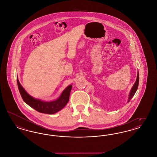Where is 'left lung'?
<instances>
[{
	"label": "left lung",
	"instance_id": "8db88e82",
	"mask_svg": "<svg viewBox=\"0 0 157 157\" xmlns=\"http://www.w3.org/2000/svg\"><path fill=\"white\" fill-rule=\"evenodd\" d=\"M138 85H139V73H138V75H137V78H136V82L134 83L133 87L132 88V89L131 90V92H130V94H129V99H128V102L131 101V99L132 98V97H134V95L136 91V90L138 89Z\"/></svg>",
	"mask_w": 157,
	"mask_h": 157
}]
</instances>
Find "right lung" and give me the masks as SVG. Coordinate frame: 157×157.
I'll list each match as a JSON object with an SVG mask.
<instances>
[{
	"label": "right lung",
	"mask_w": 157,
	"mask_h": 157,
	"mask_svg": "<svg viewBox=\"0 0 157 157\" xmlns=\"http://www.w3.org/2000/svg\"><path fill=\"white\" fill-rule=\"evenodd\" d=\"M17 82L19 90L23 100L30 107L38 112L47 114L55 113L64 108L69 101L70 92L72 90V85H71L63 91L58 99L52 102H44L37 99H35L29 95L21 85L17 78Z\"/></svg>",
	"instance_id": "right-lung-1"
}]
</instances>
